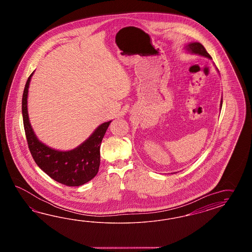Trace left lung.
Wrapping results in <instances>:
<instances>
[{
	"label": "left lung",
	"mask_w": 252,
	"mask_h": 252,
	"mask_svg": "<svg viewBox=\"0 0 252 252\" xmlns=\"http://www.w3.org/2000/svg\"><path fill=\"white\" fill-rule=\"evenodd\" d=\"M185 50L186 52L192 54V55H198V56H204V57H207L209 59H212V57L209 56V53L206 51L205 47L203 46L202 44L200 43H197V42H191L189 43L186 46H185ZM217 71L219 72L218 68L216 67ZM222 107V98L220 101V109Z\"/></svg>",
	"instance_id": "left-lung-1"
}]
</instances>
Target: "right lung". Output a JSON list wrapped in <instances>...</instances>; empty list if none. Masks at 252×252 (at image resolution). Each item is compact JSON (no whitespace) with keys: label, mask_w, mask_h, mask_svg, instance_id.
<instances>
[{"label":"right lung","mask_w":252,"mask_h":252,"mask_svg":"<svg viewBox=\"0 0 252 252\" xmlns=\"http://www.w3.org/2000/svg\"><path fill=\"white\" fill-rule=\"evenodd\" d=\"M33 73L25 84L22 101L25 135L32 156L37 166L57 182L69 187L86 184L98 172L101 142L112 120L101 124L86 140L74 149L61 151L50 148L37 137L28 115V90Z\"/></svg>","instance_id":"1"}]
</instances>
